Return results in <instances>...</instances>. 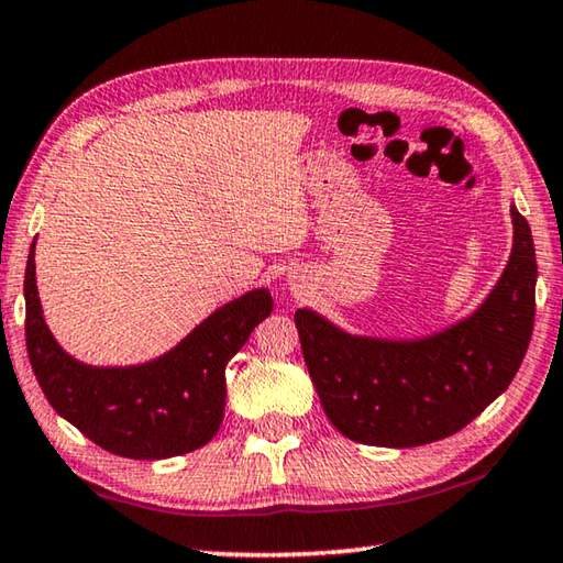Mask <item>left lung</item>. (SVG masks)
I'll return each instance as SVG.
<instances>
[{
    "label": "left lung",
    "mask_w": 563,
    "mask_h": 563,
    "mask_svg": "<svg viewBox=\"0 0 563 563\" xmlns=\"http://www.w3.org/2000/svg\"><path fill=\"white\" fill-rule=\"evenodd\" d=\"M514 241L501 278L472 316L412 340L352 335L300 308L295 325L322 409L352 442L422 446L482 415L517 375L533 330L537 253L511 206Z\"/></svg>",
    "instance_id": "1"
}]
</instances>
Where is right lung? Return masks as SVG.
<instances>
[{
    "label": "right lung",
    "instance_id": "1",
    "mask_svg": "<svg viewBox=\"0 0 563 563\" xmlns=\"http://www.w3.org/2000/svg\"><path fill=\"white\" fill-rule=\"evenodd\" d=\"M24 300L26 352L49 405L101 450L129 460H168L213 440L225 409V365L273 312L271 290L255 288L221 305L161 357L99 367L71 357L46 325L34 243Z\"/></svg>",
    "mask_w": 563,
    "mask_h": 563
}]
</instances>
